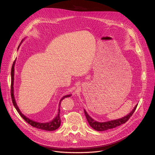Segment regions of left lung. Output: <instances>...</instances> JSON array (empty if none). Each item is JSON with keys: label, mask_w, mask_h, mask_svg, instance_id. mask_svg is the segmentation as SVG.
Segmentation results:
<instances>
[{"label": "left lung", "mask_w": 155, "mask_h": 155, "mask_svg": "<svg viewBox=\"0 0 155 155\" xmlns=\"http://www.w3.org/2000/svg\"><path fill=\"white\" fill-rule=\"evenodd\" d=\"M137 106V105H136L134 107V109L130 112L128 115L124 116V117H122L119 119L116 120H112L110 121H107V122H104V123H100V122H97L94 120L91 116H89V115L87 113L85 110H84L85 112V115L86 116L87 120L88 121V124H90V126L96 131H106L107 129H112L116 127L121 124H124L125 123L129 120V119L132 116L133 114V113L134 112L136 107Z\"/></svg>", "instance_id": "obj_1"}]
</instances>
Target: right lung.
Masks as SVG:
<instances>
[{
    "label": "right lung",
    "instance_id": "1",
    "mask_svg": "<svg viewBox=\"0 0 155 155\" xmlns=\"http://www.w3.org/2000/svg\"><path fill=\"white\" fill-rule=\"evenodd\" d=\"M15 61V60L14 61V63L12 64V69H11V99H12V101L14 106L15 107L16 110H17V111L19 114V115L23 118V119L25 120L26 122H27L28 124H29L32 127H36L38 129H40L45 130V131H54V130L58 129L60 126V124H61V119H60V107H59V109H58V114H57L56 117L53 120L49 122V123H38V122H35L34 120H32L29 119V118L26 117L24 114H22L21 112V110H19V109L18 108L17 104H16L15 99H14V96L13 85H14ZM70 95H65L63 97H62V99L60 101V104H59L60 106V104L61 102V101L63 99L66 98V97H70Z\"/></svg>",
    "mask_w": 155,
    "mask_h": 155
}]
</instances>
